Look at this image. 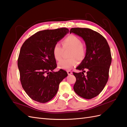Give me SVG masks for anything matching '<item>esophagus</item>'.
I'll list each match as a JSON object with an SVG mask.
<instances>
[{"label": "esophagus", "mask_w": 127, "mask_h": 127, "mask_svg": "<svg viewBox=\"0 0 127 127\" xmlns=\"http://www.w3.org/2000/svg\"><path fill=\"white\" fill-rule=\"evenodd\" d=\"M67 74H68L69 75H71V74H72V71H70V70L67 71Z\"/></svg>", "instance_id": "esophagus-1"}]
</instances>
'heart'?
Masks as SVG:
<instances>
[{
  "instance_id": "1",
  "label": "heart",
  "mask_w": 127,
  "mask_h": 127,
  "mask_svg": "<svg viewBox=\"0 0 127 127\" xmlns=\"http://www.w3.org/2000/svg\"><path fill=\"white\" fill-rule=\"evenodd\" d=\"M64 48H69L71 50L67 59L61 60L58 63V68L62 69H69L76 65L77 62L82 61L85 56V50L83 47V43L81 39L75 35H70L63 40ZM62 48L59 43H56L52 49V55L56 60H61L62 54Z\"/></svg>"
}]
</instances>
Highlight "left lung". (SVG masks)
I'll list each match as a JSON object with an SVG mask.
<instances>
[{"label":"left lung","instance_id":"left-lung-1","mask_svg":"<svg viewBox=\"0 0 127 127\" xmlns=\"http://www.w3.org/2000/svg\"><path fill=\"white\" fill-rule=\"evenodd\" d=\"M81 37L86 44V54L76 69L82 72H73L76 81L73 90L78 96L91 99L104 89L109 78L111 63L110 47L105 38L98 32L87 28H72L70 33ZM88 70L84 75V70Z\"/></svg>","mask_w":127,"mask_h":127}]
</instances>
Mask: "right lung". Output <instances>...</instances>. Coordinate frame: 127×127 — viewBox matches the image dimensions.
I'll return each instance as SVG.
<instances>
[{"instance_id": "add662e5", "label": "right lung", "mask_w": 127, "mask_h": 127, "mask_svg": "<svg viewBox=\"0 0 127 127\" xmlns=\"http://www.w3.org/2000/svg\"><path fill=\"white\" fill-rule=\"evenodd\" d=\"M68 32L66 28L38 31L22 46L18 59L20 82L34 101L43 103L50 101L56 95L60 83L67 76L62 69L53 71L57 64L52 49Z\"/></svg>"}]
</instances>
